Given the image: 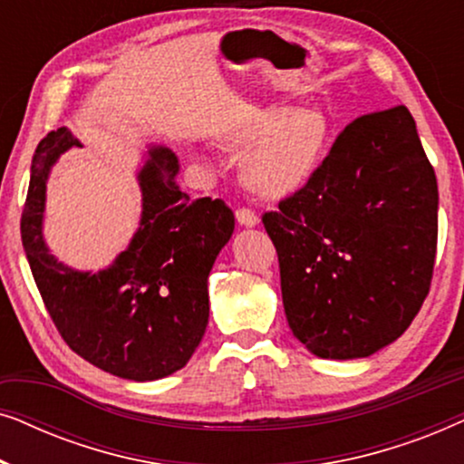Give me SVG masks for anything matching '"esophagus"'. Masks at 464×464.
<instances>
[{
	"label": "esophagus",
	"instance_id": "obj_1",
	"mask_svg": "<svg viewBox=\"0 0 464 464\" xmlns=\"http://www.w3.org/2000/svg\"><path fill=\"white\" fill-rule=\"evenodd\" d=\"M237 221L245 227H256L259 224V218L256 211H251V208H238Z\"/></svg>",
	"mask_w": 464,
	"mask_h": 464
}]
</instances>
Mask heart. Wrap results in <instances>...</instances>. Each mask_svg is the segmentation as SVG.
<instances>
[{"label":"heart","mask_w":464,"mask_h":464,"mask_svg":"<svg viewBox=\"0 0 464 464\" xmlns=\"http://www.w3.org/2000/svg\"><path fill=\"white\" fill-rule=\"evenodd\" d=\"M226 141L245 151V186L262 198L281 200L321 173L334 148L335 124L323 107H272L234 124Z\"/></svg>","instance_id":"obj_1"}]
</instances>
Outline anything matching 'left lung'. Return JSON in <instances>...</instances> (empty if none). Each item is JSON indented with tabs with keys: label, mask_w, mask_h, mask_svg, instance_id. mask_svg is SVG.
<instances>
[{
	"label": "left lung",
	"mask_w": 464,
	"mask_h": 464,
	"mask_svg": "<svg viewBox=\"0 0 464 464\" xmlns=\"http://www.w3.org/2000/svg\"><path fill=\"white\" fill-rule=\"evenodd\" d=\"M437 205L416 122L397 105L348 124L321 173L264 215L285 314L310 353L370 357L410 327L433 276Z\"/></svg>",
	"instance_id": "8db88e82"
}]
</instances>
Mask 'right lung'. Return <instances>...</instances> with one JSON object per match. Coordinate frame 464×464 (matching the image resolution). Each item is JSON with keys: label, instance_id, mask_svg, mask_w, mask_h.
Listing matches in <instances>:
<instances>
[{"label": "right lung", "instance_id": "obj_1", "mask_svg": "<svg viewBox=\"0 0 464 464\" xmlns=\"http://www.w3.org/2000/svg\"><path fill=\"white\" fill-rule=\"evenodd\" d=\"M82 143L65 126L48 132L31 160L21 237L48 314L73 353L135 382L181 370L208 323V272L234 232L219 198L192 200L177 186L179 158L150 145L137 181L141 219L107 268L75 270L44 238L46 183L56 160Z\"/></svg>", "mask_w": 464, "mask_h": 464}]
</instances>
